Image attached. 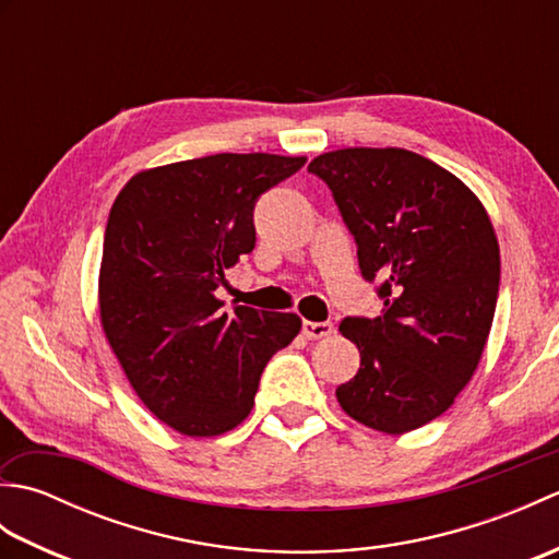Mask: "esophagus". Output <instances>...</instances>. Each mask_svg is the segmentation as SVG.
<instances>
[{"label": "esophagus", "instance_id": "1", "mask_svg": "<svg viewBox=\"0 0 559 559\" xmlns=\"http://www.w3.org/2000/svg\"><path fill=\"white\" fill-rule=\"evenodd\" d=\"M302 334L307 338H326V336L334 334V324H331V322H305Z\"/></svg>", "mask_w": 559, "mask_h": 559}]
</instances>
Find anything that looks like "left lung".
<instances>
[{
	"label": "left lung",
	"instance_id": "left-lung-1",
	"mask_svg": "<svg viewBox=\"0 0 559 559\" xmlns=\"http://www.w3.org/2000/svg\"><path fill=\"white\" fill-rule=\"evenodd\" d=\"M310 173L329 185L358 242L382 317L341 334L360 370L336 389L353 420L386 435L442 415L478 370L500 290V245L483 201L442 165L406 148H338Z\"/></svg>",
	"mask_w": 559,
	"mask_h": 559
}]
</instances>
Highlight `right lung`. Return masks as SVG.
I'll list each match as a JSON object with an SVG mask.
<instances>
[{"label": "right lung", "instance_id": "right-lung-1", "mask_svg": "<svg viewBox=\"0 0 559 559\" xmlns=\"http://www.w3.org/2000/svg\"><path fill=\"white\" fill-rule=\"evenodd\" d=\"M305 156L216 153L136 173L110 209L98 310L141 403L185 437H218L254 406L271 355L300 334L293 312L235 305L216 288L257 242L254 201Z\"/></svg>", "mask_w": 559, "mask_h": 559}]
</instances>
